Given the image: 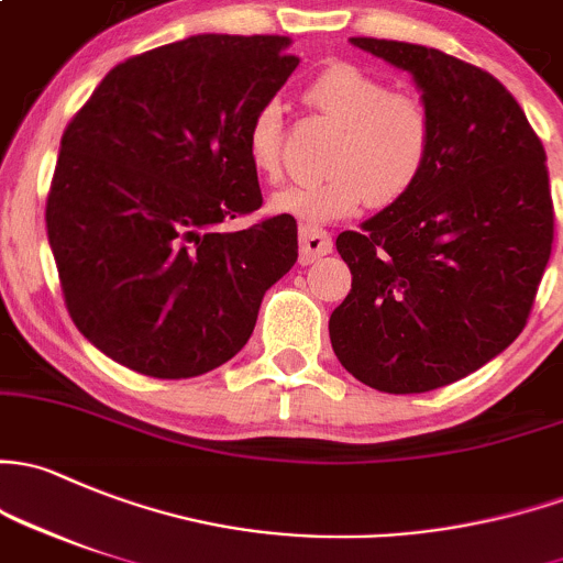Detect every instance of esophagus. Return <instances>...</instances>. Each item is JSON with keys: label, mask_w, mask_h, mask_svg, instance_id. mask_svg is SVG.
Here are the masks:
<instances>
[{"label": "esophagus", "mask_w": 563, "mask_h": 563, "mask_svg": "<svg viewBox=\"0 0 563 563\" xmlns=\"http://www.w3.org/2000/svg\"><path fill=\"white\" fill-rule=\"evenodd\" d=\"M331 234L323 232V229H312V227H301L299 229V262L301 264H312L316 258L329 256L331 253Z\"/></svg>", "instance_id": "esophagus-1"}]
</instances>
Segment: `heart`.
<instances>
[{
  "label": "heart",
  "mask_w": 563,
  "mask_h": 563,
  "mask_svg": "<svg viewBox=\"0 0 563 563\" xmlns=\"http://www.w3.org/2000/svg\"><path fill=\"white\" fill-rule=\"evenodd\" d=\"M305 102L342 126L327 158L329 175L277 191L272 210L323 227L369 202H401L421 183L434 151V121L418 93L390 91L377 75L340 62L316 75ZM245 145L251 167L275 183L283 173V110L275 102L253 115Z\"/></svg>",
  "instance_id": "b5f03b06"
}]
</instances>
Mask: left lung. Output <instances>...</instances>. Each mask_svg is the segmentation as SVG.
I'll return each instance as SVG.
<instances>
[{
	"mask_svg": "<svg viewBox=\"0 0 563 563\" xmlns=\"http://www.w3.org/2000/svg\"><path fill=\"white\" fill-rule=\"evenodd\" d=\"M351 43L412 75L434 151L401 202L336 236L353 283L329 318L331 347L364 386L423 394L481 369L529 321L553 247L545 147L475 64L396 40Z\"/></svg>",
	"mask_w": 563,
	"mask_h": 563,
	"instance_id": "obj_1",
	"label": "left lung"
}]
</instances>
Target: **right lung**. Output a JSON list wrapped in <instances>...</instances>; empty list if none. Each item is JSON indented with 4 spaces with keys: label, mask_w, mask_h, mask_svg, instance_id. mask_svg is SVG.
I'll list each match as a JSON object with an SVG mask.
<instances>
[{
    "label": "right lung",
    "mask_w": 563,
    "mask_h": 563,
    "mask_svg": "<svg viewBox=\"0 0 563 563\" xmlns=\"http://www.w3.org/2000/svg\"><path fill=\"white\" fill-rule=\"evenodd\" d=\"M277 34H197L112 67L64 129L47 242L75 327L118 364L197 377L242 351L299 256L262 207L247 126L299 58Z\"/></svg>",
    "instance_id": "1"
}]
</instances>
